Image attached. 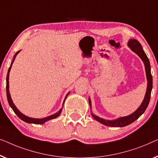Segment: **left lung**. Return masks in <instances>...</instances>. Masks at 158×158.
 I'll use <instances>...</instances> for the list:
<instances>
[{"label": "left lung", "instance_id": "obj_1", "mask_svg": "<svg viewBox=\"0 0 158 158\" xmlns=\"http://www.w3.org/2000/svg\"><path fill=\"white\" fill-rule=\"evenodd\" d=\"M127 46L128 47L130 48V49L132 52H134L135 54L138 55L139 57L142 59V61H143L144 65H145L147 81H148L146 93L140 106L137 109L136 111H135L134 112L130 115H128V116L119 117V118L113 119V120H107V119H104L97 116V115L93 114L92 112H91V114H92L93 118L96 119L97 121H98L99 123L103 124L106 126L113 127H122L129 125V124L132 123L133 122H135L136 119H138L145 112V111L146 110V109L149 104V102H150L151 91H152V74H151L150 61H149L148 58L145 54V52L143 51L141 44H139V42L137 40L130 39L128 41ZM89 103L91 111H92V103H91V99L89 97Z\"/></svg>", "mask_w": 158, "mask_h": 158}]
</instances>
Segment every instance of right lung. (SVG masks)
<instances>
[{"mask_svg": "<svg viewBox=\"0 0 158 158\" xmlns=\"http://www.w3.org/2000/svg\"><path fill=\"white\" fill-rule=\"evenodd\" d=\"M21 52V50L19 51V52H17L15 53L14 56H13V61H11V64H10V66L8 69V74H7V77H6V94H7V99H8V104H9V105L10 107L12 108V110H13V112H15V114L17 115L18 117H19L20 119H21V120H23L24 122H26V123H30V124H44L46 122H47L48 120H51V119H55L57 117H59L60 114H61V111H62V108L60 110L59 112L55 113V114H52V115H50V116L48 117H44V118H41V119H38V118H32V117H27L26 116L25 114H23V113H21L20 111L18 110L16 106H15V104H13V102L12 101V99L11 97H10V92H9V81H8V79H9V73H10V69H11V66H12V64L13 63V61H14L15 60V56H17V54H19V53ZM70 92L68 93L66 95L65 98H64V100L63 102V105L64 104V102H65V99L66 98V97L68 96Z\"/></svg>", "mask_w": 158, "mask_h": 158, "instance_id": "1", "label": "right lung"}]
</instances>
